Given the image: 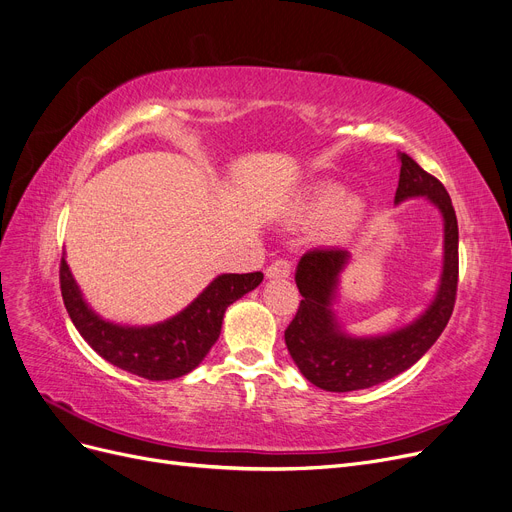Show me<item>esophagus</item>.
Instances as JSON below:
<instances>
[{
    "label": "esophagus",
    "mask_w": 512,
    "mask_h": 512,
    "mask_svg": "<svg viewBox=\"0 0 512 512\" xmlns=\"http://www.w3.org/2000/svg\"><path fill=\"white\" fill-rule=\"evenodd\" d=\"M290 275H292V262L290 260L279 258L267 267V277L269 279H288Z\"/></svg>",
    "instance_id": "esophagus-1"
}]
</instances>
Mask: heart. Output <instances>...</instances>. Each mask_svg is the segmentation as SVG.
Returning a JSON list of instances; mask_svg holds the SVG:
<instances>
[{
    "instance_id": "heart-1",
    "label": "heart",
    "mask_w": 512,
    "mask_h": 512,
    "mask_svg": "<svg viewBox=\"0 0 512 512\" xmlns=\"http://www.w3.org/2000/svg\"><path fill=\"white\" fill-rule=\"evenodd\" d=\"M300 216L309 222L323 220V233L330 239H344L363 216V201L355 195H342L334 182H323L304 199Z\"/></svg>"
}]
</instances>
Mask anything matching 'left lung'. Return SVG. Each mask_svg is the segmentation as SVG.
<instances>
[{
    "label": "left lung",
    "instance_id": "8db88e82",
    "mask_svg": "<svg viewBox=\"0 0 512 512\" xmlns=\"http://www.w3.org/2000/svg\"><path fill=\"white\" fill-rule=\"evenodd\" d=\"M395 203L426 197L443 216V271L439 290L428 309L410 325L384 336H349L334 313L340 273L351 260L349 250L306 252L296 267L302 294L298 313L285 330V344L300 374L330 393H349L391 380L437 342L452 317L458 290V220L445 187L405 153Z\"/></svg>",
    "mask_w": 512,
    "mask_h": 512
}]
</instances>
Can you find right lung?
<instances>
[{"instance_id": "obj_1", "label": "right lung", "mask_w": 512, "mask_h": 512, "mask_svg": "<svg viewBox=\"0 0 512 512\" xmlns=\"http://www.w3.org/2000/svg\"><path fill=\"white\" fill-rule=\"evenodd\" d=\"M260 281V271L218 275L172 319L130 327L98 317L81 296L65 256L60 260V292L81 338L102 359L147 380H174L193 372L218 340L227 306L258 288Z\"/></svg>"}]
</instances>
